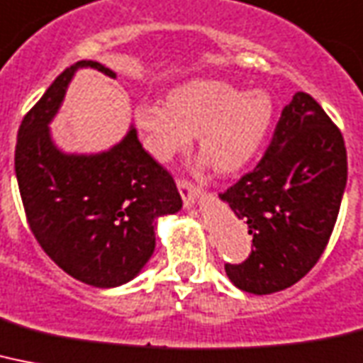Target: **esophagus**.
<instances>
[{"mask_svg": "<svg viewBox=\"0 0 363 363\" xmlns=\"http://www.w3.org/2000/svg\"><path fill=\"white\" fill-rule=\"evenodd\" d=\"M177 188L181 191L182 201H184L186 207H190L191 203H194V199L199 196V188H197L190 179H184V177H179V179H177Z\"/></svg>", "mask_w": 363, "mask_h": 363, "instance_id": "34e87169", "label": "esophagus"}]
</instances>
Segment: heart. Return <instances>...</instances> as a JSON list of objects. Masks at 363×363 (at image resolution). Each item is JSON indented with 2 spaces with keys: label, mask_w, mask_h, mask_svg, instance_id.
Segmentation results:
<instances>
[{
  "label": "heart",
  "mask_w": 363,
  "mask_h": 363,
  "mask_svg": "<svg viewBox=\"0 0 363 363\" xmlns=\"http://www.w3.org/2000/svg\"><path fill=\"white\" fill-rule=\"evenodd\" d=\"M272 115L267 93H242L220 79H194L173 89L166 104L145 102L135 108L138 126L158 160L184 151L191 134H197L201 156L222 175L252 160L267 138Z\"/></svg>",
  "instance_id": "obj_1"
}]
</instances>
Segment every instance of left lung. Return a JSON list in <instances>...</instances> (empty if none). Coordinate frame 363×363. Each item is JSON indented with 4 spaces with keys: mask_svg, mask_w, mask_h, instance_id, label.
Returning a JSON list of instances; mask_svg holds the SVG:
<instances>
[{
    "mask_svg": "<svg viewBox=\"0 0 363 363\" xmlns=\"http://www.w3.org/2000/svg\"><path fill=\"white\" fill-rule=\"evenodd\" d=\"M345 184L343 134L313 96L298 91L257 166L220 191L252 235L246 261L225 263L233 284L270 294L304 278L332 237Z\"/></svg>",
    "mask_w": 363,
    "mask_h": 363,
    "instance_id": "8db88e82",
    "label": "left lung"
}]
</instances>
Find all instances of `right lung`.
<instances>
[{"label": "right lung", "instance_id": "obj_1", "mask_svg": "<svg viewBox=\"0 0 363 363\" xmlns=\"http://www.w3.org/2000/svg\"><path fill=\"white\" fill-rule=\"evenodd\" d=\"M78 67L106 76L96 61L65 69L23 115L14 169L28 225L61 270L93 287L130 281L155 252V218L182 207L173 175L158 164L132 128L111 151L96 156L59 152L48 134Z\"/></svg>", "mask_w": 363, "mask_h": 363}]
</instances>
